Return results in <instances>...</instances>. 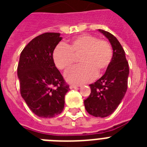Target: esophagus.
Here are the masks:
<instances>
[{"label": "esophagus", "instance_id": "esophagus-1", "mask_svg": "<svg viewBox=\"0 0 147 147\" xmlns=\"http://www.w3.org/2000/svg\"><path fill=\"white\" fill-rule=\"evenodd\" d=\"M78 87V85H70V86H69V88H71V89H72V88H76Z\"/></svg>", "mask_w": 147, "mask_h": 147}]
</instances>
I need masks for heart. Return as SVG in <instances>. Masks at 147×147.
I'll use <instances>...</instances> for the list:
<instances>
[{"label": "heart", "instance_id": "obj_1", "mask_svg": "<svg viewBox=\"0 0 147 147\" xmlns=\"http://www.w3.org/2000/svg\"><path fill=\"white\" fill-rule=\"evenodd\" d=\"M81 65L69 69L65 77L69 82L82 84L93 80L110 66L113 59V49L107 40L95 36H78L68 46L60 43L53 52V60L58 69H69L79 57Z\"/></svg>", "mask_w": 147, "mask_h": 147}]
</instances>
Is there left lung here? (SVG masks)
Instances as JSON below:
<instances>
[{"label":"left lung","mask_w":147,"mask_h":147,"mask_svg":"<svg viewBox=\"0 0 147 147\" xmlns=\"http://www.w3.org/2000/svg\"><path fill=\"white\" fill-rule=\"evenodd\" d=\"M111 42L113 59L105 75L89 85L91 94L84 101L88 114L97 117L111 115L118 107L127 89L129 65L123 47L109 32L99 30Z\"/></svg>","instance_id":"1"}]
</instances>
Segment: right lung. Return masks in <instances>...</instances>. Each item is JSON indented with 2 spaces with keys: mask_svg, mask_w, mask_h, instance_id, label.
<instances>
[{
  "mask_svg": "<svg viewBox=\"0 0 147 147\" xmlns=\"http://www.w3.org/2000/svg\"><path fill=\"white\" fill-rule=\"evenodd\" d=\"M61 40L59 33L41 34L24 47L20 56L17 76L20 94L40 117L50 118L62 113L69 90L53 60V51Z\"/></svg>",
  "mask_w": 147,
  "mask_h": 147,
  "instance_id": "add662e5",
  "label": "right lung"
}]
</instances>
